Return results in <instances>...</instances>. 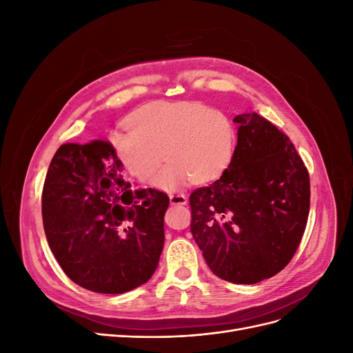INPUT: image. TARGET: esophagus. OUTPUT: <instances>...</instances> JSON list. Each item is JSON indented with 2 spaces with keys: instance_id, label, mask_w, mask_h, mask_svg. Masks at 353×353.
Wrapping results in <instances>:
<instances>
[{
  "instance_id": "obj_1",
  "label": "esophagus",
  "mask_w": 353,
  "mask_h": 353,
  "mask_svg": "<svg viewBox=\"0 0 353 353\" xmlns=\"http://www.w3.org/2000/svg\"><path fill=\"white\" fill-rule=\"evenodd\" d=\"M169 200H170V205H175V206L187 205V197L184 194H170Z\"/></svg>"
}]
</instances>
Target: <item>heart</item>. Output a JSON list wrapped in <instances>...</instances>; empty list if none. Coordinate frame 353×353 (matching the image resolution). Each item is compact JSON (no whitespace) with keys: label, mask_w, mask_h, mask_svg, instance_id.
<instances>
[{"label":"heart","mask_w":353,"mask_h":353,"mask_svg":"<svg viewBox=\"0 0 353 353\" xmlns=\"http://www.w3.org/2000/svg\"><path fill=\"white\" fill-rule=\"evenodd\" d=\"M131 130L113 132L110 143L123 168L150 184L165 159L156 185L178 190L191 179L205 184L230 168L236 152V128L230 117L200 103H153L130 117Z\"/></svg>","instance_id":"1"}]
</instances>
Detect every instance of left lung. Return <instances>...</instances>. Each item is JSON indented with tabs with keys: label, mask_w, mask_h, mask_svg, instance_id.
<instances>
[{
	"label": "left lung",
	"mask_w": 353,
	"mask_h": 353,
	"mask_svg": "<svg viewBox=\"0 0 353 353\" xmlns=\"http://www.w3.org/2000/svg\"><path fill=\"white\" fill-rule=\"evenodd\" d=\"M230 168L190 196L191 234L210 271L256 284L292 261L309 215V174L294 145L258 113L234 117Z\"/></svg>",
	"instance_id": "obj_1"
}]
</instances>
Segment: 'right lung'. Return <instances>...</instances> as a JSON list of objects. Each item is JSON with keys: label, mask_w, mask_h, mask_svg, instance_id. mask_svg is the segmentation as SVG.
Listing matches in <instances>:
<instances>
[{"label": "right lung", "mask_w": 353, "mask_h": 353, "mask_svg": "<svg viewBox=\"0 0 353 353\" xmlns=\"http://www.w3.org/2000/svg\"><path fill=\"white\" fill-rule=\"evenodd\" d=\"M169 197L132 190L108 141L63 144L42 190L50 249L87 290L121 294L150 280L163 250Z\"/></svg>", "instance_id": "obj_1"}]
</instances>
